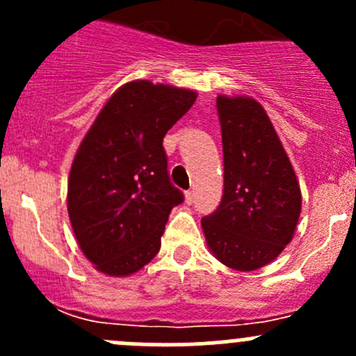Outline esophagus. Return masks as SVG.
Instances as JSON below:
<instances>
[{
    "label": "esophagus",
    "instance_id": "1",
    "mask_svg": "<svg viewBox=\"0 0 356 356\" xmlns=\"http://www.w3.org/2000/svg\"><path fill=\"white\" fill-rule=\"evenodd\" d=\"M184 196H186V203L188 204H191L193 201H195V191H186Z\"/></svg>",
    "mask_w": 356,
    "mask_h": 356
}]
</instances>
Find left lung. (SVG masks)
I'll list each match as a JSON object with an SVG mask.
<instances>
[{"label": "left lung", "mask_w": 356, "mask_h": 356, "mask_svg": "<svg viewBox=\"0 0 356 356\" xmlns=\"http://www.w3.org/2000/svg\"><path fill=\"white\" fill-rule=\"evenodd\" d=\"M224 195L201 218L218 261L250 272L270 264L293 239L301 191L270 118L253 98L218 96Z\"/></svg>", "instance_id": "obj_1"}]
</instances>
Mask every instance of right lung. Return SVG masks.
<instances>
[{
	"label": "right lung",
	"mask_w": 356,
	"mask_h": 356,
	"mask_svg": "<svg viewBox=\"0 0 356 356\" xmlns=\"http://www.w3.org/2000/svg\"><path fill=\"white\" fill-rule=\"evenodd\" d=\"M195 102L189 89L132 81L82 139L68 177V217L103 274H134L160 251L168 215L184 201L168 177L163 138Z\"/></svg>",
	"instance_id": "obj_1"
}]
</instances>
